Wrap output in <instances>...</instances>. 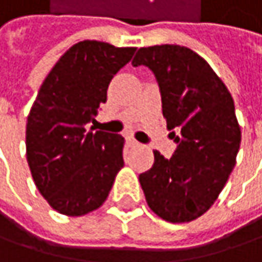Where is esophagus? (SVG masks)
<instances>
[{
  "mask_svg": "<svg viewBox=\"0 0 262 262\" xmlns=\"http://www.w3.org/2000/svg\"><path fill=\"white\" fill-rule=\"evenodd\" d=\"M126 139H127V145H129V146H138V145H139V142H138V141H136V139H135L133 136H127Z\"/></svg>",
  "mask_w": 262,
  "mask_h": 262,
  "instance_id": "obj_1",
  "label": "esophagus"
}]
</instances>
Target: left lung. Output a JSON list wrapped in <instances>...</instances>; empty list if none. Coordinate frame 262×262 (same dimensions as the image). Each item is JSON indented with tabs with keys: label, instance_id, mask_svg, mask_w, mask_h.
I'll use <instances>...</instances> for the list:
<instances>
[{
	"label": "left lung",
	"instance_id": "8db88e82",
	"mask_svg": "<svg viewBox=\"0 0 262 262\" xmlns=\"http://www.w3.org/2000/svg\"><path fill=\"white\" fill-rule=\"evenodd\" d=\"M133 67L154 72L163 117L178 144L170 159L154 151L139 175L149 209L167 223H190L208 212L236 166L242 132L234 100L208 62L184 46L141 47Z\"/></svg>",
	"mask_w": 262,
	"mask_h": 262
}]
</instances>
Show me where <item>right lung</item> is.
I'll list each match as a JSON object with an SVG mask.
<instances>
[{"instance_id":"add662e5","label":"right lung","mask_w":262,"mask_h":262,"mask_svg":"<svg viewBox=\"0 0 262 262\" xmlns=\"http://www.w3.org/2000/svg\"><path fill=\"white\" fill-rule=\"evenodd\" d=\"M135 52L90 39L74 44L31 106L26 160L41 195L62 215L83 216L100 208L124 166V138L85 126L96 121L111 80Z\"/></svg>"}]
</instances>
